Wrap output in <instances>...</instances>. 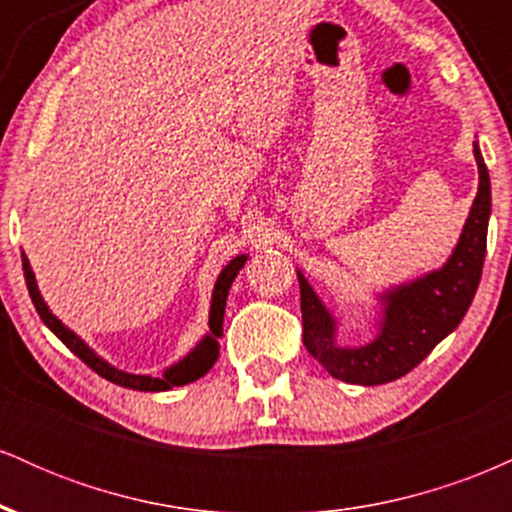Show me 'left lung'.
<instances>
[{
	"label": "left lung",
	"mask_w": 512,
	"mask_h": 512,
	"mask_svg": "<svg viewBox=\"0 0 512 512\" xmlns=\"http://www.w3.org/2000/svg\"><path fill=\"white\" fill-rule=\"evenodd\" d=\"M479 190L452 255L440 269L378 293V334L368 344H337V317L313 291L301 269L303 344L332 378L351 385H383L407 375L455 330L477 293L491 216V180L474 142Z\"/></svg>",
	"instance_id": "8db88e82"
}]
</instances>
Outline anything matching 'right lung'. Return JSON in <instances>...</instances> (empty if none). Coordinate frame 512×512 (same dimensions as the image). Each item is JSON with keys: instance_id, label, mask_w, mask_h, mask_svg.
<instances>
[{"instance_id": "right-lung-1", "label": "right lung", "mask_w": 512, "mask_h": 512, "mask_svg": "<svg viewBox=\"0 0 512 512\" xmlns=\"http://www.w3.org/2000/svg\"><path fill=\"white\" fill-rule=\"evenodd\" d=\"M248 257L250 255L233 257V260L221 269L219 279H216L214 284V293H211L209 332L199 339L195 349H190V354H185L178 363H173V366L163 370V375H158V378H154V375L127 373V370L115 368L113 363H108L105 358L98 356L96 351H93L91 346L79 337V334L72 332L67 325H64L60 317L52 315L48 303H45L43 296H40L38 281H35V274L31 269V262H28L26 252L21 255V262H23V276H26L28 293H31V301L35 305V310H38L40 320L45 322V327H48V330L55 334V337L60 339V342L67 346L74 356H79L88 368H93L98 375H103L105 380H110V383L120 387H129V390H142V392H166V390H173V387L195 383V380L202 378V375H207L211 366L216 363V358H219V349H221L219 339L223 337V313H226L228 291H231L233 281H236L240 269L245 267Z\"/></svg>"}]
</instances>
